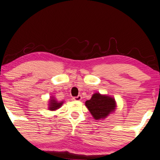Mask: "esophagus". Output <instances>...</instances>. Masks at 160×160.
<instances>
[{"instance_id":"esophagus-1","label":"esophagus","mask_w":160,"mask_h":160,"mask_svg":"<svg viewBox=\"0 0 160 160\" xmlns=\"http://www.w3.org/2000/svg\"><path fill=\"white\" fill-rule=\"evenodd\" d=\"M73 99H74V100L79 101V100H80L82 99V96H81V95H78V96L74 97V98H73Z\"/></svg>"}]
</instances>
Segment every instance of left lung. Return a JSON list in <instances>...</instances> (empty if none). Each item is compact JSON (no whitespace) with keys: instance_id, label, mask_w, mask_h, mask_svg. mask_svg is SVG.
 Returning a JSON list of instances; mask_svg holds the SVG:
<instances>
[{"instance_id":"1","label":"left lung","mask_w":160,"mask_h":160,"mask_svg":"<svg viewBox=\"0 0 160 160\" xmlns=\"http://www.w3.org/2000/svg\"><path fill=\"white\" fill-rule=\"evenodd\" d=\"M86 106L95 120H99L105 118L114 112L116 102L114 98L95 93L90 100L86 101Z\"/></svg>"}]
</instances>
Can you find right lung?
<instances>
[{
	"label": "right lung",
	"mask_w": 160,
	"mask_h": 160,
	"mask_svg": "<svg viewBox=\"0 0 160 160\" xmlns=\"http://www.w3.org/2000/svg\"><path fill=\"white\" fill-rule=\"evenodd\" d=\"M50 102H49V109L52 111L56 110V109L59 108L60 106H62V102H58V101H56L54 100V98H52V99H50Z\"/></svg>",
	"instance_id": "1"
}]
</instances>
